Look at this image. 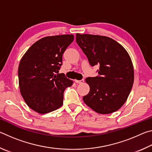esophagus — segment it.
<instances>
[{"instance_id":"esophagus-1","label":"esophagus","mask_w":152,"mask_h":152,"mask_svg":"<svg viewBox=\"0 0 152 152\" xmlns=\"http://www.w3.org/2000/svg\"><path fill=\"white\" fill-rule=\"evenodd\" d=\"M74 82H76L77 84H82L84 82V79H82L80 80H74Z\"/></svg>"}]
</instances>
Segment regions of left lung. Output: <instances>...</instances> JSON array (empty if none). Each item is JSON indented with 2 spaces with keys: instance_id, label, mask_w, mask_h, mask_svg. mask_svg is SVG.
I'll return each mask as SVG.
<instances>
[{
  "instance_id": "left-lung-1",
  "label": "left lung",
  "mask_w": 152,
  "mask_h": 152,
  "mask_svg": "<svg viewBox=\"0 0 152 152\" xmlns=\"http://www.w3.org/2000/svg\"><path fill=\"white\" fill-rule=\"evenodd\" d=\"M76 36L90 64L100 66L99 76L86 78L90 91L83 96L84 103L100 114L115 112L127 101L134 81L129 55L121 45L106 36L79 33Z\"/></svg>"
}]
</instances>
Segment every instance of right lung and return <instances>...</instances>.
Here are the masks:
<instances>
[{
    "label": "right lung",
    "mask_w": 152,
    "mask_h": 152,
    "mask_svg": "<svg viewBox=\"0 0 152 152\" xmlns=\"http://www.w3.org/2000/svg\"><path fill=\"white\" fill-rule=\"evenodd\" d=\"M74 41L73 35L48 36L31 46L20 61L18 76L20 92L32 110L45 114L63 104L64 92L73 81L57 74L62 55Z\"/></svg>",
    "instance_id": "obj_1"
}]
</instances>
